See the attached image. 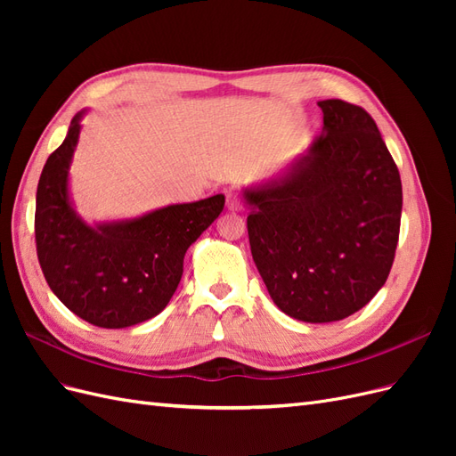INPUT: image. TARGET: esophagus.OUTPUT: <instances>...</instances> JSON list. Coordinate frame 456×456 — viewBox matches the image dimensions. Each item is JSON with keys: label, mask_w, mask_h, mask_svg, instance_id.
Listing matches in <instances>:
<instances>
[{"label": "esophagus", "mask_w": 456, "mask_h": 456, "mask_svg": "<svg viewBox=\"0 0 456 456\" xmlns=\"http://www.w3.org/2000/svg\"><path fill=\"white\" fill-rule=\"evenodd\" d=\"M226 207H228V211H241V201H240L238 194L228 191V194H226Z\"/></svg>", "instance_id": "34e87169"}]
</instances>
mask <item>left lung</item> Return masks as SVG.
<instances>
[{
  "mask_svg": "<svg viewBox=\"0 0 456 456\" xmlns=\"http://www.w3.org/2000/svg\"><path fill=\"white\" fill-rule=\"evenodd\" d=\"M320 139L265 183L241 190L256 270L289 317L338 322L388 280L402 178L363 108L320 101Z\"/></svg>",
  "mask_w": 456,
  "mask_h": 456,
  "instance_id": "obj_1",
  "label": "left lung"
}]
</instances>
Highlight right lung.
Returning <instances> with one entry per match:
<instances>
[{"mask_svg":"<svg viewBox=\"0 0 456 456\" xmlns=\"http://www.w3.org/2000/svg\"><path fill=\"white\" fill-rule=\"evenodd\" d=\"M86 114L81 110L74 116L64 142L41 171L37 258L51 291L68 310L91 325L123 329L151 320L169 305L188 247L223 213L224 196L86 223L70 194V165Z\"/></svg>","mask_w":456,"mask_h":456,"instance_id":"1","label":"right lung"}]
</instances>
